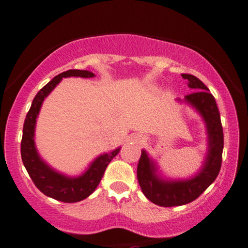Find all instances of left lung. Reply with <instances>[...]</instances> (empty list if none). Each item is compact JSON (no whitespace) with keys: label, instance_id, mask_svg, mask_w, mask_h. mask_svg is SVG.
Segmentation results:
<instances>
[{"label":"left lung","instance_id":"8db88e82","mask_svg":"<svg viewBox=\"0 0 248 248\" xmlns=\"http://www.w3.org/2000/svg\"><path fill=\"white\" fill-rule=\"evenodd\" d=\"M182 78L187 80V86L196 90L184 97V102L193 106L205 120L208 134V153L202 169L194 177L184 181H165L158 177L153 161L145 151H142L137 166L140 186L150 202L162 207L186 205L196 200L215 181L222 164L223 129L214 96L194 75L182 74Z\"/></svg>","mask_w":248,"mask_h":248}]
</instances>
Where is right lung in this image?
<instances>
[{
  "label": "right lung",
  "mask_w": 248,
  "mask_h": 248,
  "mask_svg": "<svg viewBox=\"0 0 248 248\" xmlns=\"http://www.w3.org/2000/svg\"><path fill=\"white\" fill-rule=\"evenodd\" d=\"M80 77L93 78L95 74L89 71L68 70L66 72L56 75L46 83L36 96L34 97L30 111L26 115L23 128V139H21L20 152L21 160L26 168L28 175L32 178L35 186L46 196L54 198L62 202H77L86 199L92 194L99 182H101L104 171L109 161L118 155L120 147L109 153H104L93 161L84 173L79 177H68L54 170L40 158L36 151L34 142V131H35L36 118L39 114L41 105L51 90L61 82L62 78Z\"/></svg>",
  "instance_id": "right-lung-1"
}]
</instances>
